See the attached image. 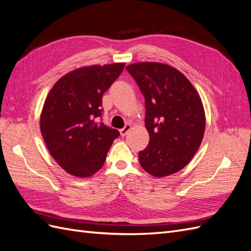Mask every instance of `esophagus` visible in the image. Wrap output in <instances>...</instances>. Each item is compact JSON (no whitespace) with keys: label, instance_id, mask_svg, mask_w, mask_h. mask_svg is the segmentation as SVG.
<instances>
[{"label":"esophagus","instance_id":"obj_1","mask_svg":"<svg viewBox=\"0 0 251 251\" xmlns=\"http://www.w3.org/2000/svg\"><path fill=\"white\" fill-rule=\"evenodd\" d=\"M130 130H131V125L127 124V125L125 126L124 128H121V130H120V135L121 136H126L127 134V132L130 131Z\"/></svg>","mask_w":251,"mask_h":251}]
</instances>
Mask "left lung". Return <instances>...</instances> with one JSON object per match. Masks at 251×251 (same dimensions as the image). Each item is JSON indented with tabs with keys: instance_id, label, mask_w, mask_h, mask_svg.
<instances>
[{
	"instance_id": "obj_1",
	"label": "left lung",
	"mask_w": 251,
	"mask_h": 251,
	"mask_svg": "<svg viewBox=\"0 0 251 251\" xmlns=\"http://www.w3.org/2000/svg\"><path fill=\"white\" fill-rule=\"evenodd\" d=\"M126 69L146 98L148 147L139 151L142 169L154 177L181 171L199 150L205 131L201 98L183 74L160 63H136Z\"/></svg>"
}]
</instances>
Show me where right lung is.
Segmentation results:
<instances>
[{
  "mask_svg": "<svg viewBox=\"0 0 251 251\" xmlns=\"http://www.w3.org/2000/svg\"><path fill=\"white\" fill-rule=\"evenodd\" d=\"M124 68V63L81 67L59 78L46 97L40 119L44 141L60 168L75 177L100 171L120 135L97 119L103 93Z\"/></svg>",
  "mask_w": 251,
  "mask_h": 251,
  "instance_id": "1",
  "label": "right lung"
}]
</instances>
